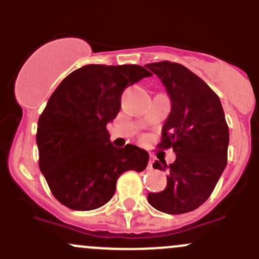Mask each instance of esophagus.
Returning a JSON list of instances; mask_svg holds the SVG:
<instances>
[{
	"instance_id": "1",
	"label": "esophagus",
	"mask_w": 259,
	"mask_h": 259,
	"mask_svg": "<svg viewBox=\"0 0 259 259\" xmlns=\"http://www.w3.org/2000/svg\"><path fill=\"white\" fill-rule=\"evenodd\" d=\"M153 163H154V160H153V158H151L150 156V159H149V169H153Z\"/></svg>"
}]
</instances>
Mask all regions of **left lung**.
<instances>
[{"mask_svg":"<svg viewBox=\"0 0 259 259\" xmlns=\"http://www.w3.org/2000/svg\"><path fill=\"white\" fill-rule=\"evenodd\" d=\"M163 82L171 111L159 148H173L176 161L153 164L168 170L166 188L149 193L148 202L168 214L197 209L209 198L227 165L229 129L217 94L199 76L170 61L145 65Z\"/></svg>","mask_w":259,"mask_h":259,"instance_id":"1","label":"left lung"}]
</instances>
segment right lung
<instances>
[{
	"instance_id": "right-lung-1",
	"label": "right lung",
	"mask_w": 259,
	"mask_h": 259,
	"mask_svg": "<svg viewBox=\"0 0 259 259\" xmlns=\"http://www.w3.org/2000/svg\"><path fill=\"white\" fill-rule=\"evenodd\" d=\"M151 76L139 65H85L61 81L38 117V165L54 197L74 210H93L113 198L124 171H143L149 154L116 148L106 130L125 88Z\"/></svg>"
}]
</instances>
